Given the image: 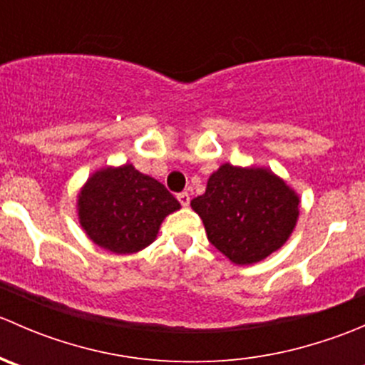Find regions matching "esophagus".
I'll use <instances>...</instances> for the list:
<instances>
[{"label":"esophagus","instance_id":"obj_1","mask_svg":"<svg viewBox=\"0 0 365 365\" xmlns=\"http://www.w3.org/2000/svg\"><path fill=\"white\" fill-rule=\"evenodd\" d=\"M178 201H180V205L182 206H189V203H190V196L187 192H182V194H178Z\"/></svg>","mask_w":365,"mask_h":365}]
</instances>
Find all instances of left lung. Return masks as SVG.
I'll use <instances>...</instances> for the list:
<instances>
[{
    "label": "left lung",
    "instance_id": "obj_1",
    "mask_svg": "<svg viewBox=\"0 0 365 365\" xmlns=\"http://www.w3.org/2000/svg\"><path fill=\"white\" fill-rule=\"evenodd\" d=\"M208 240L231 263L254 264L279 251L295 231L300 196L270 168L224 162L190 201Z\"/></svg>",
    "mask_w": 365,
    "mask_h": 365
}]
</instances>
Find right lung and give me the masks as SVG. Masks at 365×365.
Returning a JSON list of instances; mask_svg holds the SVG:
<instances>
[{
	"label": "right lung",
	"instance_id": "right-lung-1",
	"mask_svg": "<svg viewBox=\"0 0 365 365\" xmlns=\"http://www.w3.org/2000/svg\"><path fill=\"white\" fill-rule=\"evenodd\" d=\"M76 208L95 245L113 254H134L155 242L160 224L180 203L160 182L127 162L91 173L79 189Z\"/></svg>",
	"mask_w": 365,
	"mask_h": 365
}]
</instances>
